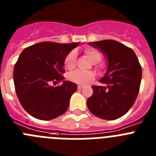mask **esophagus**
Returning a JSON list of instances; mask_svg holds the SVG:
<instances>
[{"label":"esophagus","mask_w":156,"mask_h":156,"mask_svg":"<svg viewBox=\"0 0 156 156\" xmlns=\"http://www.w3.org/2000/svg\"><path fill=\"white\" fill-rule=\"evenodd\" d=\"M77 87H78V90H81V89L83 88V86H80V85H79V86Z\"/></svg>","instance_id":"esophagus-1"}]
</instances>
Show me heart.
I'll list each match as a JSON object with an SVG mask.
<instances>
[{"label":"heart","mask_w":156,"mask_h":156,"mask_svg":"<svg viewBox=\"0 0 156 156\" xmlns=\"http://www.w3.org/2000/svg\"><path fill=\"white\" fill-rule=\"evenodd\" d=\"M85 55L90 61L94 63H98L101 60V54L98 50L93 48H84ZM76 52L75 51H71L69 52L64 58V66L67 69H73L76 66ZM94 78V73L93 72H82L80 70L71 72L67 75V79L73 83L78 84H85L89 81L92 80Z\"/></svg>","instance_id":"heart-1"}]
</instances>
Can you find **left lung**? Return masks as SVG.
I'll return each instance as SVG.
<instances>
[{
  "mask_svg": "<svg viewBox=\"0 0 156 156\" xmlns=\"http://www.w3.org/2000/svg\"><path fill=\"white\" fill-rule=\"evenodd\" d=\"M108 58L106 73L99 82L103 86H92L93 94L87 101L92 114L101 119L112 120L127 112L140 90L142 69L130 48L113 40L90 42Z\"/></svg>",
  "mask_w": 156,
  "mask_h": 156,
  "instance_id": "8db88e82",
  "label": "left lung"
}]
</instances>
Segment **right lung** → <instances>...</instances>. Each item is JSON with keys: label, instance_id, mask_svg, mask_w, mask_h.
<instances>
[{"label": "right lung", "instance_id": "right-lung-1", "mask_svg": "<svg viewBox=\"0 0 156 156\" xmlns=\"http://www.w3.org/2000/svg\"><path fill=\"white\" fill-rule=\"evenodd\" d=\"M79 42L59 44L44 41L27 47L15 64L13 80L23 108L32 116L50 120L68 109L74 83L63 80L64 58Z\"/></svg>", "mask_w": 156, "mask_h": 156}]
</instances>
